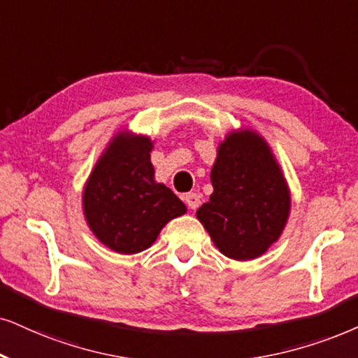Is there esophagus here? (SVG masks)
<instances>
[{
	"label": "esophagus",
	"mask_w": 358,
	"mask_h": 358,
	"mask_svg": "<svg viewBox=\"0 0 358 358\" xmlns=\"http://www.w3.org/2000/svg\"><path fill=\"white\" fill-rule=\"evenodd\" d=\"M185 203H187L189 210H196L198 206H200V194L196 193H187L185 194Z\"/></svg>",
	"instance_id": "obj_1"
}]
</instances>
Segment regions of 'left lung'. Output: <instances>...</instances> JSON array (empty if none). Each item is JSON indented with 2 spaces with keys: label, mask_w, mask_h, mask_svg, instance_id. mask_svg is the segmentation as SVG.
<instances>
[{
  "label": "left lung",
  "mask_w": 358,
  "mask_h": 358,
  "mask_svg": "<svg viewBox=\"0 0 358 358\" xmlns=\"http://www.w3.org/2000/svg\"><path fill=\"white\" fill-rule=\"evenodd\" d=\"M210 201L196 218L221 255L252 261L286 228L291 189L268 140L252 129H234L216 148Z\"/></svg>",
  "instance_id": "obj_1"
}]
</instances>
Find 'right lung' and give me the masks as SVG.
<instances>
[{
  "instance_id": "1",
  "label": "right lung",
  "mask_w": 358,
  "mask_h": 358,
  "mask_svg": "<svg viewBox=\"0 0 358 358\" xmlns=\"http://www.w3.org/2000/svg\"><path fill=\"white\" fill-rule=\"evenodd\" d=\"M153 140L130 129L112 135L83 188L85 223L99 241L119 255H137L157 241L169 221L187 206L155 180Z\"/></svg>"
}]
</instances>
